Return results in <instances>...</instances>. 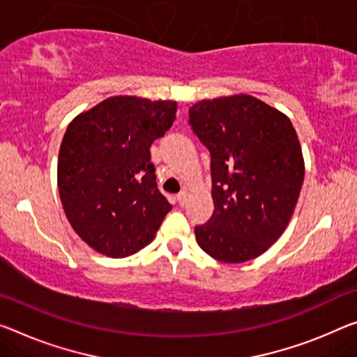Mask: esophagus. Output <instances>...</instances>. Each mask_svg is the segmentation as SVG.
I'll use <instances>...</instances> for the list:
<instances>
[{
	"label": "esophagus",
	"instance_id": "1",
	"mask_svg": "<svg viewBox=\"0 0 357 357\" xmlns=\"http://www.w3.org/2000/svg\"><path fill=\"white\" fill-rule=\"evenodd\" d=\"M186 191H180V193L177 195V202L180 206H185V202H186Z\"/></svg>",
	"mask_w": 357,
	"mask_h": 357
}]
</instances>
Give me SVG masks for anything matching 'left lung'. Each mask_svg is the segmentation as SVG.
I'll return each instance as SVG.
<instances>
[{"label": "left lung", "instance_id": "8db88e82", "mask_svg": "<svg viewBox=\"0 0 357 357\" xmlns=\"http://www.w3.org/2000/svg\"><path fill=\"white\" fill-rule=\"evenodd\" d=\"M190 126L211 153L213 213L195 228L199 248L223 263L270 249L297 206L305 162L286 114L239 94L190 107Z\"/></svg>", "mask_w": 357, "mask_h": 357}]
</instances>
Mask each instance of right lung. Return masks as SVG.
I'll list each match as a JSON object with an SVG mask.
<instances>
[{
    "mask_svg": "<svg viewBox=\"0 0 357 357\" xmlns=\"http://www.w3.org/2000/svg\"><path fill=\"white\" fill-rule=\"evenodd\" d=\"M177 102L118 96L76 116L60 145L65 215L92 249L123 259L155 238L172 209L158 190L150 146L171 128Z\"/></svg>",
    "mask_w": 357,
    "mask_h": 357,
    "instance_id": "right-lung-1",
    "label": "right lung"
}]
</instances>
